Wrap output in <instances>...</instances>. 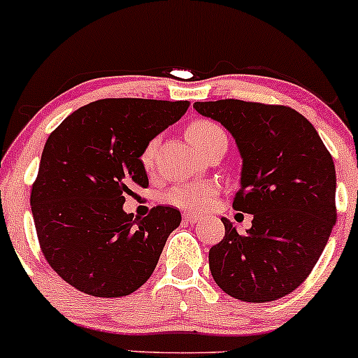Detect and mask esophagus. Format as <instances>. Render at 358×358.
Masks as SVG:
<instances>
[{"label":"esophagus","mask_w":358,"mask_h":358,"mask_svg":"<svg viewBox=\"0 0 358 358\" xmlns=\"http://www.w3.org/2000/svg\"><path fill=\"white\" fill-rule=\"evenodd\" d=\"M182 222L184 223H198L199 222V215H194V213H184L182 215Z\"/></svg>","instance_id":"1"}]
</instances>
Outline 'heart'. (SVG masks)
<instances>
[{
  "mask_svg": "<svg viewBox=\"0 0 358 358\" xmlns=\"http://www.w3.org/2000/svg\"><path fill=\"white\" fill-rule=\"evenodd\" d=\"M224 135L222 127L216 125L211 120L198 118L192 120L189 125L186 127V136L187 140L199 148L201 152L206 150L211 145L213 140L218 136ZM159 138H150L143 145L142 152H140V164L145 169L147 172L154 171L155 166V154H157ZM218 186L210 180H201V182H187V184H176L171 189L166 192L164 199L166 203L172 204V206L180 208V210L187 211H203L208 210L216 198H218Z\"/></svg>",
  "mask_w": 358,
  "mask_h": 358,
  "instance_id": "obj_1",
  "label": "heart"
}]
</instances>
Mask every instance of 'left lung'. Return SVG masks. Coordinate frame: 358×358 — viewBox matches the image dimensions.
<instances>
[{"label": "left lung", "instance_id": "left-lung-1", "mask_svg": "<svg viewBox=\"0 0 358 358\" xmlns=\"http://www.w3.org/2000/svg\"><path fill=\"white\" fill-rule=\"evenodd\" d=\"M194 108L235 136L243 167L233 210L254 216L243 235L222 218L224 236L210 248L213 279L247 303L284 298L311 274L336 222L331 154L289 106L218 99Z\"/></svg>", "mask_w": 358, "mask_h": 358}]
</instances>
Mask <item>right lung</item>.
<instances>
[{"instance_id":"add662e5","label":"right lung","mask_w":358,"mask_h":358,"mask_svg":"<svg viewBox=\"0 0 358 358\" xmlns=\"http://www.w3.org/2000/svg\"><path fill=\"white\" fill-rule=\"evenodd\" d=\"M187 101L108 98L71 113L47 138L30 204L40 250L84 294L122 298L152 275L180 213L123 211L125 196L148 187L140 152L186 113Z\"/></svg>"}]
</instances>
